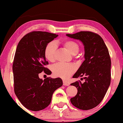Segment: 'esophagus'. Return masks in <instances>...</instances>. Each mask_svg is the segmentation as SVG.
<instances>
[{"mask_svg": "<svg viewBox=\"0 0 123 123\" xmlns=\"http://www.w3.org/2000/svg\"><path fill=\"white\" fill-rule=\"evenodd\" d=\"M63 85L65 86H69V83H67V82H66L65 81H63Z\"/></svg>", "mask_w": 123, "mask_h": 123, "instance_id": "esophagus-1", "label": "esophagus"}]
</instances>
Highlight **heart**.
I'll use <instances>...</instances> for the list:
<instances>
[{
    "mask_svg": "<svg viewBox=\"0 0 123 123\" xmlns=\"http://www.w3.org/2000/svg\"><path fill=\"white\" fill-rule=\"evenodd\" d=\"M63 46L71 54H77L80 50V46L73 40H67L63 41ZM57 46L54 42L49 43L45 49V55L49 61L53 62L55 60V53ZM54 75L57 77L67 80L70 77L76 70V67L72 63H67L60 62L56 64L52 68Z\"/></svg>",
    "mask_w": 123,
    "mask_h": 123,
    "instance_id": "obj_1",
    "label": "heart"
}]
</instances>
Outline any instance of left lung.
<instances>
[{
	"label": "left lung",
	"mask_w": 123,
	"mask_h": 123,
	"mask_svg": "<svg viewBox=\"0 0 123 123\" xmlns=\"http://www.w3.org/2000/svg\"><path fill=\"white\" fill-rule=\"evenodd\" d=\"M66 35L80 40L85 48V60L73 78L84 77L85 82L82 83L78 80L71 84L78 90L71 102L80 109H93L102 102L111 84V60L108 49L96 33L80 31Z\"/></svg>",
	"instance_id": "8db88e82"
}]
</instances>
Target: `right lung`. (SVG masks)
I'll list each match as a JSON object with an SVG mask.
<instances>
[{
	"instance_id": "right-lung-1",
	"label": "right lung",
	"mask_w": 123,
	"mask_h": 123,
	"mask_svg": "<svg viewBox=\"0 0 123 123\" xmlns=\"http://www.w3.org/2000/svg\"><path fill=\"white\" fill-rule=\"evenodd\" d=\"M58 35L44 31H32L21 38L15 54L12 71L14 92L18 99L30 111H39L50 104L53 93L63 85L60 78L40 79L42 72L50 75L45 66V49Z\"/></svg>"
}]
</instances>
